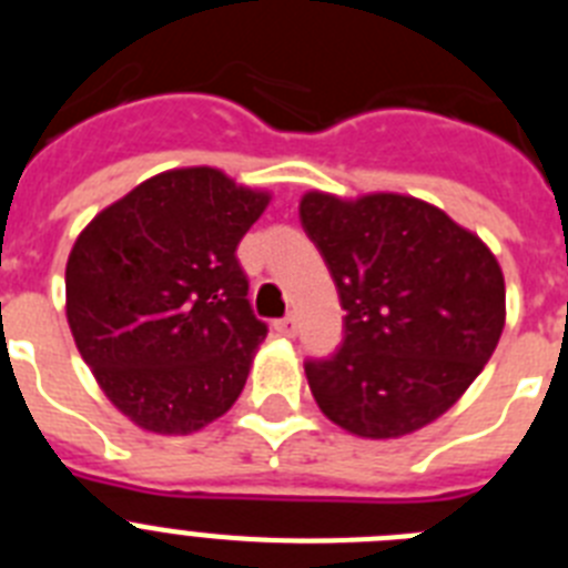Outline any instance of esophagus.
Here are the masks:
<instances>
[{"label":"esophagus","instance_id":"obj_1","mask_svg":"<svg viewBox=\"0 0 568 568\" xmlns=\"http://www.w3.org/2000/svg\"><path fill=\"white\" fill-rule=\"evenodd\" d=\"M273 329H275V333H278V335H284V338H293V335L298 333V324H295L293 315H284V318L273 321Z\"/></svg>","mask_w":568,"mask_h":568}]
</instances>
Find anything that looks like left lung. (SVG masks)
Instances as JSON below:
<instances>
[{
  "label": "left lung",
  "instance_id": "8db88e82",
  "mask_svg": "<svg viewBox=\"0 0 568 568\" xmlns=\"http://www.w3.org/2000/svg\"><path fill=\"white\" fill-rule=\"evenodd\" d=\"M344 307V341L307 358L321 413L361 438H398L444 415L504 333L506 290L478 235L409 195L301 199Z\"/></svg>",
  "mask_w": 568,
  "mask_h": 568
}]
</instances>
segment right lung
I'll list each match as a JSON object with an SVG mask.
<instances>
[{"mask_svg":"<svg viewBox=\"0 0 568 568\" xmlns=\"http://www.w3.org/2000/svg\"><path fill=\"white\" fill-rule=\"evenodd\" d=\"M270 195L213 168L153 175L84 227L68 258V324L104 395L159 435L224 415L267 335L235 247Z\"/></svg>","mask_w":568,"mask_h":568,"instance_id":"obj_1","label":"right lung"}]
</instances>
